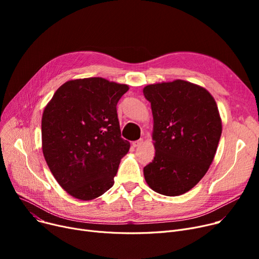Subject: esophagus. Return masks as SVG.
<instances>
[{"label": "esophagus", "mask_w": 259, "mask_h": 259, "mask_svg": "<svg viewBox=\"0 0 259 259\" xmlns=\"http://www.w3.org/2000/svg\"><path fill=\"white\" fill-rule=\"evenodd\" d=\"M143 142H144V141H143L142 139H141V140H139V141H135V142H133V143H132V146H133V147H135V148H137V147H140V146L143 144Z\"/></svg>", "instance_id": "1"}]
</instances>
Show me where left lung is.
<instances>
[{"mask_svg":"<svg viewBox=\"0 0 259 259\" xmlns=\"http://www.w3.org/2000/svg\"><path fill=\"white\" fill-rule=\"evenodd\" d=\"M151 103L155 156L144 168L153 191L178 196L205 176L222 135V118L211 93L184 79L143 89Z\"/></svg>","mask_w":259,"mask_h":259,"instance_id":"8db88e82","label":"left lung"}]
</instances>
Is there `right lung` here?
Segmentation results:
<instances>
[{
  "label": "right lung",
  "mask_w": 259,
  "mask_h": 259,
  "mask_svg": "<svg viewBox=\"0 0 259 259\" xmlns=\"http://www.w3.org/2000/svg\"><path fill=\"white\" fill-rule=\"evenodd\" d=\"M129 90L103 77L66 81L42 116V150L59 185L71 196L91 200L114 184L130 143L120 138L116 105Z\"/></svg>",
  "instance_id": "obj_1"
}]
</instances>
